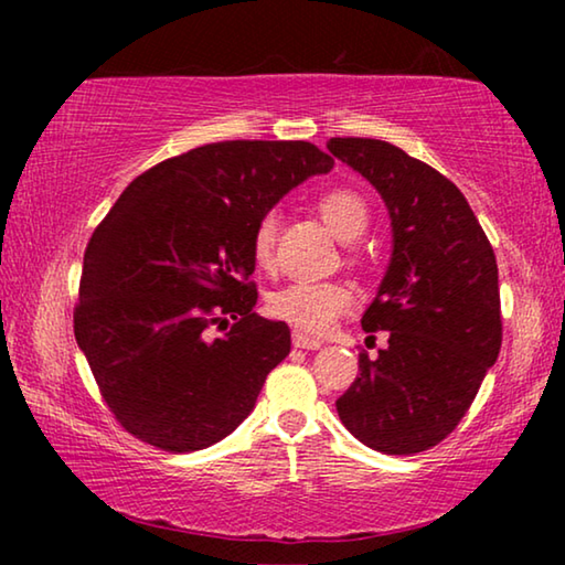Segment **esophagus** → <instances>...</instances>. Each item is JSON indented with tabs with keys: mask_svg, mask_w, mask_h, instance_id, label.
Returning <instances> with one entry per match:
<instances>
[{
	"mask_svg": "<svg viewBox=\"0 0 565 565\" xmlns=\"http://www.w3.org/2000/svg\"><path fill=\"white\" fill-rule=\"evenodd\" d=\"M294 347L296 349L317 351V349L323 347V341L321 339H313V337H309V333H303V331H294Z\"/></svg>",
	"mask_w": 565,
	"mask_h": 565,
	"instance_id": "1",
	"label": "esophagus"
}]
</instances>
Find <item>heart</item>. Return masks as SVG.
Listing matches in <instances>:
<instances>
[{
    "label": "heart",
    "mask_w": 565,
    "mask_h": 565,
    "mask_svg": "<svg viewBox=\"0 0 565 565\" xmlns=\"http://www.w3.org/2000/svg\"><path fill=\"white\" fill-rule=\"evenodd\" d=\"M319 212L327 226L341 242H356L369 226V206L351 189H333L319 199ZM279 216L264 214L254 226L252 256L259 269H269L276 254ZM353 289L343 281L294 279L269 294V311L274 319L291 323L299 331H327L353 306Z\"/></svg>",
    "instance_id": "obj_1"
}]
</instances>
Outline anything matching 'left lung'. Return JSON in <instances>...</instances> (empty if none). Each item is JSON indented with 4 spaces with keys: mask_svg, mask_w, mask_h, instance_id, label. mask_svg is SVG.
Segmentation results:
<instances>
[{
    "mask_svg": "<svg viewBox=\"0 0 565 565\" xmlns=\"http://www.w3.org/2000/svg\"><path fill=\"white\" fill-rule=\"evenodd\" d=\"M329 151L374 186L388 209L394 252L366 331H388L379 359L337 401L341 424L381 454L441 444L466 416L501 351L499 266L454 181L381 139L333 137Z\"/></svg>",
    "mask_w": 565,
    "mask_h": 565,
    "instance_id": "1",
    "label": "left lung"
}]
</instances>
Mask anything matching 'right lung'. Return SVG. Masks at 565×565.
Returning a JSON list of instances; mask_svg holds the SVG:
<instances>
[{
    "label": "right lung",
    "mask_w": 565,
    "mask_h": 565,
    "mask_svg": "<svg viewBox=\"0 0 565 565\" xmlns=\"http://www.w3.org/2000/svg\"><path fill=\"white\" fill-rule=\"evenodd\" d=\"M331 169L309 141H216L139 174L94 228L74 337L134 438L202 451L252 414L291 351L289 327L254 311V226Z\"/></svg>",
    "instance_id": "obj_1"
}]
</instances>
